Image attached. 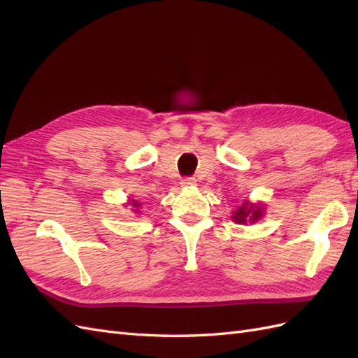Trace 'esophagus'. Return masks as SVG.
<instances>
[{"instance_id": "1", "label": "esophagus", "mask_w": 358, "mask_h": 358, "mask_svg": "<svg viewBox=\"0 0 358 358\" xmlns=\"http://www.w3.org/2000/svg\"><path fill=\"white\" fill-rule=\"evenodd\" d=\"M197 183V180H196V178H183L182 180H180V185L182 187H194Z\"/></svg>"}]
</instances>
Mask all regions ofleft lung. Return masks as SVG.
<instances>
[{
	"mask_svg": "<svg viewBox=\"0 0 358 358\" xmlns=\"http://www.w3.org/2000/svg\"><path fill=\"white\" fill-rule=\"evenodd\" d=\"M263 206L262 204H254L245 201L242 206H239V209H236L233 212L231 220L237 224H246V222H257L259 218L263 216Z\"/></svg>",
	"mask_w": 358,
	"mask_h": 358,
	"instance_id": "left-lung-1",
	"label": "left lung"
}]
</instances>
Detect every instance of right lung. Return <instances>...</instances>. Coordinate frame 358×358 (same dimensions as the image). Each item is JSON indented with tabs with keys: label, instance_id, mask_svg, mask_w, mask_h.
<instances>
[{
	"label": "right lung",
	"instance_id": "1",
	"mask_svg": "<svg viewBox=\"0 0 358 358\" xmlns=\"http://www.w3.org/2000/svg\"><path fill=\"white\" fill-rule=\"evenodd\" d=\"M129 203H131V206H133V208H134V209H133L134 212H138L137 209L140 208V206H142V204H140V203H138V201H136V200H134V201H129Z\"/></svg>",
	"mask_w": 358,
	"mask_h": 358
}]
</instances>
